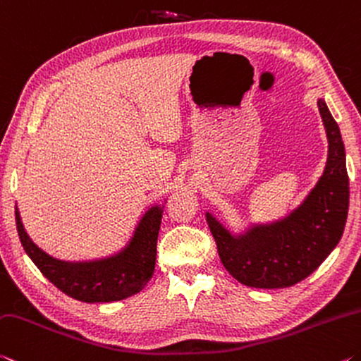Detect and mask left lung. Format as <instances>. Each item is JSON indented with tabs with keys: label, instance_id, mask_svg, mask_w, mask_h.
Returning a JSON list of instances; mask_svg holds the SVG:
<instances>
[{
	"label": "left lung",
	"instance_id": "obj_1",
	"mask_svg": "<svg viewBox=\"0 0 361 361\" xmlns=\"http://www.w3.org/2000/svg\"><path fill=\"white\" fill-rule=\"evenodd\" d=\"M318 109L328 135L324 173L305 202L283 221L230 235L211 214L206 221L230 275L251 288H288L307 279L329 256L344 232L348 211L345 150L338 123L324 104Z\"/></svg>",
	"mask_w": 361,
	"mask_h": 361
}]
</instances>
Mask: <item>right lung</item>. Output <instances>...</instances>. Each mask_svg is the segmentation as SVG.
Returning a JSON list of instances; mask_svg holds the SVG:
<instances>
[{
  "instance_id": "add662e5",
  "label": "right lung",
  "mask_w": 361,
  "mask_h": 361,
  "mask_svg": "<svg viewBox=\"0 0 361 361\" xmlns=\"http://www.w3.org/2000/svg\"><path fill=\"white\" fill-rule=\"evenodd\" d=\"M161 212L158 206L147 211L125 250L92 262H63L41 251L28 238L17 208L16 226L28 257L56 288L81 302H114L134 296L150 281L155 270Z\"/></svg>"
}]
</instances>
